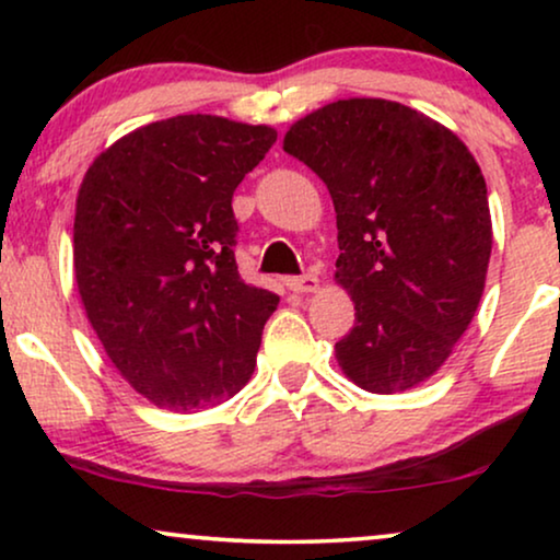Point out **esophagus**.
<instances>
[{"instance_id": "obj_1", "label": "esophagus", "mask_w": 560, "mask_h": 560, "mask_svg": "<svg viewBox=\"0 0 560 560\" xmlns=\"http://www.w3.org/2000/svg\"><path fill=\"white\" fill-rule=\"evenodd\" d=\"M288 288L293 293H313V290H318V278L311 272L295 275V278H288Z\"/></svg>"}]
</instances>
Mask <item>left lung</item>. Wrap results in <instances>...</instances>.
Segmentation results:
<instances>
[{
    "mask_svg": "<svg viewBox=\"0 0 560 560\" xmlns=\"http://www.w3.org/2000/svg\"><path fill=\"white\" fill-rule=\"evenodd\" d=\"M282 150L331 194L336 280L354 328L336 341L347 377L393 395L439 372L469 328L492 255L487 183L458 137L387 98H343L288 129Z\"/></svg>",
    "mask_w": 560,
    "mask_h": 560,
    "instance_id": "obj_1",
    "label": "left lung"
}]
</instances>
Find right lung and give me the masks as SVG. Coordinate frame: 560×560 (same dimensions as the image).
<instances>
[{"mask_svg":"<svg viewBox=\"0 0 560 560\" xmlns=\"http://www.w3.org/2000/svg\"><path fill=\"white\" fill-rule=\"evenodd\" d=\"M278 132L211 114L135 129L75 198L73 270L112 364L158 408L196 412L247 385L280 298L234 259L232 196Z\"/></svg>","mask_w":560,"mask_h":560,"instance_id":"add662e5","label":"right lung"}]
</instances>
